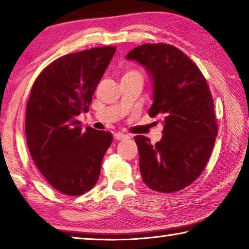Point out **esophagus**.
Wrapping results in <instances>:
<instances>
[{"instance_id":"obj_1","label":"esophagus","mask_w":249,"mask_h":249,"mask_svg":"<svg viewBox=\"0 0 249 249\" xmlns=\"http://www.w3.org/2000/svg\"><path fill=\"white\" fill-rule=\"evenodd\" d=\"M114 138L117 141H124V140H128L129 135H126L123 133H116L114 134Z\"/></svg>"}]
</instances>
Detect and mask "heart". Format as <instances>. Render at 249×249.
<instances>
[{"label": "heart", "instance_id": "obj_1", "mask_svg": "<svg viewBox=\"0 0 249 249\" xmlns=\"http://www.w3.org/2000/svg\"><path fill=\"white\" fill-rule=\"evenodd\" d=\"M125 75H134V77H140V78H142V75H141V73L138 72V71H135V70H132V71H128L127 73H126Z\"/></svg>", "mask_w": 249, "mask_h": 249}]
</instances>
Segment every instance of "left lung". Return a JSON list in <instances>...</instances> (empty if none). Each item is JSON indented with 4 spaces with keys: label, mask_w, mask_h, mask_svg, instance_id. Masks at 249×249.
<instances>
[{
    "label": "left lung",
    "mask_w": 249,
    "mask_h": 249,
    "mask_svg": "<svg viewBox=\"0 0 249 249\" xmlns=\"http://www.w3.org/2000/svg\"><path fill=\"white\" fill-rule=\"evenodd\" d=\"M144 67L153 82L150 117L162 119V137L134 140L142 181L151 190L172 193L197 179L217 135L213 98L203 74L187 54L167 44H145L126 54Z\"/></svg>",
    "instance_id": "1"
}]
</instances>
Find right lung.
I'll return each mask as SVG.
<instances>
[{
  "label": "right lung",
  "mask_w": 249,
  "mask_h": 249,
  "mask_svg": "<svg viewBox=\"0 0 249 249\" xmlns=\"http://www.w3.org/2000/svg\"><path fill=\"white\" fill-rule=\"evenodd\" d=\"M115 52L107 46L66 54L33 84L25 119L27 146L40 174L64 195L81 196L94 187L112 144L111 133L83 130L77 117L89 111Z\"/></svg>",
  "instance_id": "1"
}]
</instances>
